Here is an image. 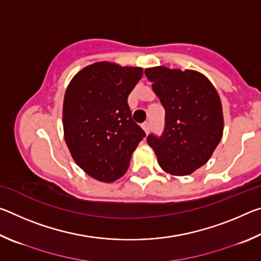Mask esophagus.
Returning <instances> with one entry per match:
<instances>
[{
  "label": "esophagus",
  "instance_id": "1",
  "mask_svg": "<svg viewBox=\"0 0 261 261\" xmlns=\"http://www.w3.org/2000/svg\"><path fill=\"white\" fill-rule=\"evenodd\" d=\"M141 127H143V130L145 131V134H148L149 132V129H151V124H149V123H143V124H141Z\"/></svg>",
  "mask_w": 261,
  "mask_h": 261
}]
</instances>
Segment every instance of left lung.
<instances>
[{"mask_svg": "<svg viewBox=\"0 0 261 261\" xmlns=\"http://www.w3.org/2000/svg\"><path fill=\"white\" fill-rule=\"evenodd\" d=\"M166 110L161 137L149 135L163 171L187 176L210 160L223 135V113L218 91L196 70L154 67L145 70Z\"/></svg>", "mask_w": 261, "mask_h": 261, "instance_id": "obj_1", "label": "left lung"}]
</instances>
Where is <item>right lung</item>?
<instances>
[{
  "label": "right lung",
  "instance_id": "right-lung-1",
  "mask_svg": "<svg viewBox=\"0 0 261 261\" xmlns=\"http://www.w3.org/2000/svg\"><path fill=\"white\" fill-rule=\"evenodd\" d=\"M141 77L139 67L95 62L74 74L65 91V144L74 162L100 182H115L126 173L132 153L145 137L127 105Z\"/></svg>",
  "mask_w": 261,
  "mask_h": 261
}]
</instances>
